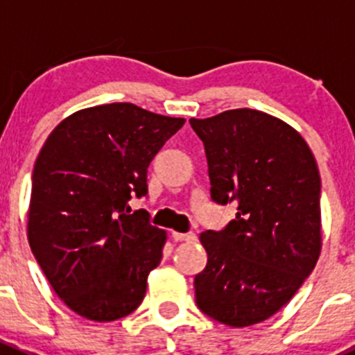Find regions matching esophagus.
<instances>
[{
  "instance_id": "esophagus-1",
  "label": "esophagus",
  "mask_w": 355,
  "mask_h": 355,
  "mask_svg": "<svg viewBox=\"0 0 355 355\" xmlns=\"http://www.w3.org/2000/svg\"><path fill=\"white\" fill-rule=\"evenodd\" d=\"M171 239L175 242H194L196 241V234H178V232H171Z\"/></svg>"
}]
</instances>
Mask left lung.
<instances>
[{"instance_id":"1","label":"left lung","mask_w":355,"mask_h":355,"mask_svg":"<svg viewBox=\"0 0 355 355\" xmlns=\"http://www.w3.org/2000/svg\"><path fill=\"white\" fill-rule=\"evenodd\" d=\"M191 127L202 141L211 200L237 204L221 230L200 234L207 264L196 304L228 327L261 323L295 295L321 250V178L290 125L257 110H228Z\"/></svg>"}]
</instances>
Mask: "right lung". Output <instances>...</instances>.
Segmentation results:
<instances>
[{"mask_svg":"<svg viewBox=\"0 0 355 355\" xmlns=\"http://www.w3.org/2000/svg\"><path fill=\"white\" fill-rule=\"evenodd\" d=\"M184 118L111 103L65 118L32 171L28 244L56 295L92 321L141 306L164 230L128 200L148 196V166Z\"/></svg>","mask_w":355,"mask_h":355,"instance_id":"right-lung-1","label":"right lung"}]
</instances>
